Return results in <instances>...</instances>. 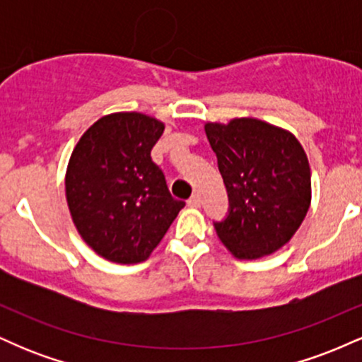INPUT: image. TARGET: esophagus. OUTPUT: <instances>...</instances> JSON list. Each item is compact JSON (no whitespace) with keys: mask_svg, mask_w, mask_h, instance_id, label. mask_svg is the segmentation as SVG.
<instances>
[{"mask_svg":"<svg viewBox=\"0 0 362 362\" xmlns=\"http://www.w3.org/2000/svg\"><path fill=\"white\" fill-rule=\"evenodd\" d=\"M187 204H189L190 207H201V195L199 194H194L192 197L187 201Z\"/></svg>","mask_w":362,"mask_h":362,"instance_id":"34e87169","label":"esophagus"}]
</instances>
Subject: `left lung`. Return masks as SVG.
I'll use <instances>...</instances> for the list:
<instances>
[{"mask_svg":"<svg viewBox=\"0 0 362 362\" xmlns=\"http://www.w3.org/2000/svg\"><path fill=\"white\" fill-rule=\"evenodd\" d=\"M230 207L214 228L236 259L271 255L293 238L311 202V172L300 141L289 131L242 117L207 122Z\"/></svg>","mask_w":362,"mask_h":362,"instance_id":"1","label":"left lung"}]
</instances>
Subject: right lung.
I'll use <instances>...</instances> for the list:
<instances>
[{
	"mask_svg": "<svg viewBox=\"0 0 362 362\" xmlns=\"http://www.w3.org/2000/svg\"><path fill=\"white\" fill-rule=\"evenodd\" d=\"M163 129L149 115L117 112L98 119L73 149L66 201L78 233L103 259L146 260L185 206L151 160Z\"/></svg>",
	"mask_w": 362,
	"mask_h": 362,
	"instance_id": "1",
	"label": "right lung"
}]
</instances>
